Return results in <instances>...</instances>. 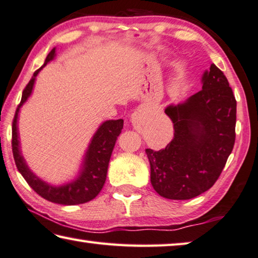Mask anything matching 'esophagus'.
<instances>
[{
	"label": "esophagus",
	"instance_id": "obj_1",
	"mask_svg": "<svg viewBox=\"0 0 258 258\" xmlns=\"http://www.w3.org/2000/svg\"><path fill=\"white\" fill-rule=\"evenodd\" d=\"M144 114H143L142 112H135L134 114H133V116H132V122H133V124L135 125V126H139V124L142 123V121H143V119H144Z\"/></svg>",
	"mask_w": 258,
	"mask_h": 258
}]
</instances>
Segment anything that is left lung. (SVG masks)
Returning a JSON list of instances; mask_svg holds the SVG:
<instances>
[{"label":"left lung","instance_id":"left-lung-1","mask_svg":"<svg viewBox=\"0 0 258 258\" xmlns=\"http://www.w3.org/2000/svg\"><path fill=\"white\" fill-rule=\"evenodd\" d=\"M164 112L174 123V138L160 151L146 149L152 186L167 199H192L216 183L233 150L235 97L224 73L212 64L202 90Z\"/></svg>","mask_w":258,"mask_h":258}]
</instances>
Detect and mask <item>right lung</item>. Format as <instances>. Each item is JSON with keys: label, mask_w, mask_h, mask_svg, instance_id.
<instances>
[{"label": "right lung", "mask_w": 258, "mask_h": 258, "mask_svg": "<svg viewBox=\"0 0 258 258\" xmlns=\"http://www.w3.org/2000/svg\"><path fill=\"white\" fill-rule=\"evenodd\" d=\"M54 56H56V48H53L46 56L43 66L48 64L50 60H52ZM42 67L34 72L32 79L25 87L22 100L16 109L14 121H12L11 144L16 166L29 186L39 196L44 198L45 200L66 206L84 204V202L95 199L104 186L105 180H106L109 159H111L117 136L121 134V130L123 128V120H108L99 126L91 139L89 147H88L82 170L80 171V176L77 179L69 184L61 185V186H52V185L46 184L45 181L41 180L39 177H36L29 170L22 153H20L17 119H18L20 107L23 106V104L32 94L35 78L42 70Z\"/></svg>", "instance_id": "obj_1"}]
</instances>
